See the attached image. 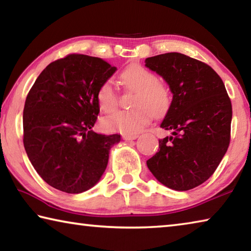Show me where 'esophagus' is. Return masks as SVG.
Wrapping results in <instances>:
<instances>
[{
  "mask_svg": "<svg viewBox=\"0 0 251 251\" xmlns=\"http://www.w3.org/2000/svg\"><path fill=\"white\" fill-rule=\"evenodd\" d=\"M137 137V135H123V139L124 141H133V139H136Z\"/></svg>",
  "mask_w": 251,
  "mask_h": 251,
  "instance_id": "34e87169",
  "label": "esophagus"
}]
</instances>
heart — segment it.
<instances>
[{"label":"heart","instance_id":"obj_1","mask_svg":"<svg viewBox=\"0 0 251 251\" xmlns=\"http://www.w3.org/2000/svg\"><path fill=\"white\" fill-rule=\"evenodd\" d=\"M127 91L136 92L133 109L121 110L101 122L104 129L134 135L143 129L151 120V113L161 116L171 106L172 97L168 88L159 83L158 75L139 64H131L121 75ZM97 103L101 112L112 113L117 108L120 96L112 80H105L97 91Z\"/></svg>","mask_w":251,"mask_h":251}]
</instances>
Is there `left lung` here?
Wrapping results in <instances>:
<instances>
[{
  "label": "left lung",
  "instance_id": "obj_1",
  "mask_svg": "<svg viewBox=\"0 0 251 251\" xmlns=\"http://www.w3.org/2000/svg\"><path fill=\"white\" fill-rule=\"evenodd\" d=\"M173 93L161 128L172 136L159 139V151L147 167L174 190L193 189L217 169L230 143L231 101L223 79L206 63L180 53L145 59Z\"/></svg>",
  "mask_w": 251,
  "mask_h": 251
}]
</instances>
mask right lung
Returning <instances> with one entry per match:
<instances>
[{
  "label": "right lung",
  "mask_w": 251,
  "mask_h": 251,
  "mask_svg": "<svg viewBox=\"0 0 251 251\" xmlns=\"http://www.w3.org/2000/svg\"><path fill=\"white\" fill-rule=\"evenodd\" d=\"M116 67L100 57L70 54L49 64L29 90L23 110V144L42 179L79 194L100 179L110 147L121 135L93 131L97 91Z\"/></svg>",
  "instance_id": "obj_1"
}]
</instances>
